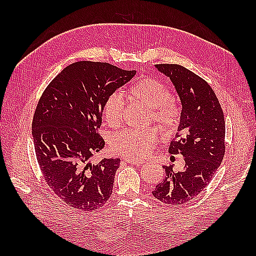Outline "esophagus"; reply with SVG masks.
Returning a JSON list of instances; mask_svg holds the SVG:
<instances>
[{"label": "esophagus", "mask_w": 256, "mask_h": 256, "mask_svg": "<svg viewBox=\"0 0 256 256\" xmlns=\"http://www.w3.org/2000/svg\"><path fill=\"white\" fill-rule=\"evenodd\" d=\"M125 162H128V164H133V165H136V166H142L144 164V162H140V160H125Z\"/></svg>", "instance_id": "1"}]
</instances>
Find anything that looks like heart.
Masks as SVG:
<instances>
[{
	"mask_svg": "<svg viewBox=\"0 0 256 256\" xmlns=\"http://www.w3.org/2000/svg\"><path fill=\"white\" fill-rule=\"evenodd\" d=\"M128 96L136 104L150 110V116L166 134L172 133L179 124V108L170 99V91L160 81L148 78L138 81L131 86ZM124 102L121 96L113 94L106 98L102 106V116L108 126L118 128L122 124ZM160 138L156 128L126 130L111 138L113 153L130 160H140L148 157Z\"/></svg>",
	"mask_w": 256,
	"mask_h": 256,
	"instance_id": "obj_1",
	"label": "heart"
}]
</instances>
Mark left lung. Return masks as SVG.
Segmentation results:
<instances>
[{
  "instance_id": "1",
  "label": "left lung",
  "mask_w": 256,
  "mask_h": 256,
  "mask_svg": "<svg viewBox=\"0 0 256 256\" xmlns=\"http://www.w3.org/2000/svg\"><path fill=\"white\" fill-rule=\"evenodd\" d=\"M156 68L170 77L180 98V123L168 152L182 154L186 165L180 172L164 166L166 175L152 194L162 204L182 206L209 184L224 160V111L214 91L198 74L175 64H160Z\"/></svg>"
}]
</instances>
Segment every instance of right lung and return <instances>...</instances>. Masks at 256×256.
<instances>
[{"label":"right lung","mask_w":256,"mask_h":256,"mask_svg":"<svg viewBox=\"0 0 256 256\" xmlns=\"http://www.w3.org/2000/svg\"><path fill=\"white\" fill-rule=\"evenodd\" d=\"M135 72L108 62H74L37 103L32 130L38 165L50 188L74 209L94 211L110 198L121 160L92 165L90 160L104 148L99 134L103 103Z\"/></svg>","instance_id":"obj_1"}]
</instances>
